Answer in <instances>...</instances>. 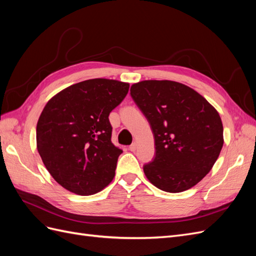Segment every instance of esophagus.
<instances>
[{
	"label": "esophagus",
	"mask_w": 256,
	"mask_h": 256,
	"mask_svg": "<svg viewBox=\"0 0 256 256\" xmlns=\"http://www.w3.org/2000/svg\"><path fill=\"white\" fill-rule=\"evenodd\" d=\"M129 150L131 152H136V143H132L130 146H129Z\"/></svg>",
	"instance_id": "esophagus-1"
}]
</instances>
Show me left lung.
Wrapping results in <instances>:
<instances>
[{"mask_svg":"<svg viewBox=\"0 0 256 256\" xmlns=\"http://www.w3.org/2000/svg\"><path fill=\"white\" fill-rule=\"evenodd\" d=\"M130 94L148 120L156 156L143 170L158 189L192 188L212 168L223 146L220 115L196 90L170 80H145Z\"/></svg>","mask_w":256,"mask_h":256,"instance_id":"1","label":"left lung"}]
</instances>
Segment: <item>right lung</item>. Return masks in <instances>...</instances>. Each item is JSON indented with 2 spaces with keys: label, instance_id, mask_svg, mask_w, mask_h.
<instances>
[{
  "label": "right lung",
  "instance_id": "1",
  "mask_svg": "<svg viewBox=\"0 0 256 256\" xmlns=\"http://www.w3.org/2000/svg\"><path fill=\"white\" fill-rule=\"evenodd\" d=\"M129 90V83L90 79L54 95L38 118L36 144L46 168L58 184L92 196L109 184L122 152L111 142L109 114Z\"/></svg>",
  "mask_w": 256,
  "mask_h": 256
}]
</instances>
